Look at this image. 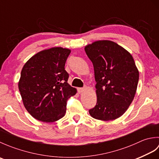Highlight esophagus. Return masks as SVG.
<instances>
[{
  "label": "esophagus",
  "instance_id": "1",
  "mask_svg": "<svg viewBox=\"0 0 159 159\" xmlns=\"http://www.w3.org/2000/svg\"><path fill=\"white\" fill-rule=\"evenodd\" d=\"M86 89L85 87H82V88H79L78 89V92H79V93H83L84 92H85Z\"/></svg>",
  "mask_w": 159,
  "mask_h": 159
}]
</instances>
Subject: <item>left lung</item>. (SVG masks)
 Segmentation results:
<instances>
[{
  "instance_id": "left-lung-1",
  "label": "left lung",
  "mask_w": 159,
  "mask_h": 159,
  "mask_svg": "<svg viewBox=\"0 0 159 159\" xmlns=\"http://www.w3.org/2000/svg\"><path fill=\"white\" fill-rule=\"evenodd\" d=\"M85 50L96 82L97 103L89 113L96 120H116L126 112L136 93L139 74L133 57L109 40L94 42Z\"/></svg>"
}]
</instances>
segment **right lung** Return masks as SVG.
Returning a JSON list of instances; mask_svg holds the SVG:
<instances>
[{
    "label": "right lung",
    "instance_id": "obj_1",
    "mask_svg": "<svg viewBox=\"0 0 159 159\" xmlns=\"http://www.w3.org/2000/svg\"><path fill=\"white\" fill-rule=\"evenodd\" d=\"M70 52L53 47L35 54L24 65L18 88L24 106L35 119L54 122L65 116L67 99L77 92L67 83L65 70Z\"/></svg>",
    "mask_w": 159,
    "mask_h": 159
}]
</instances>
